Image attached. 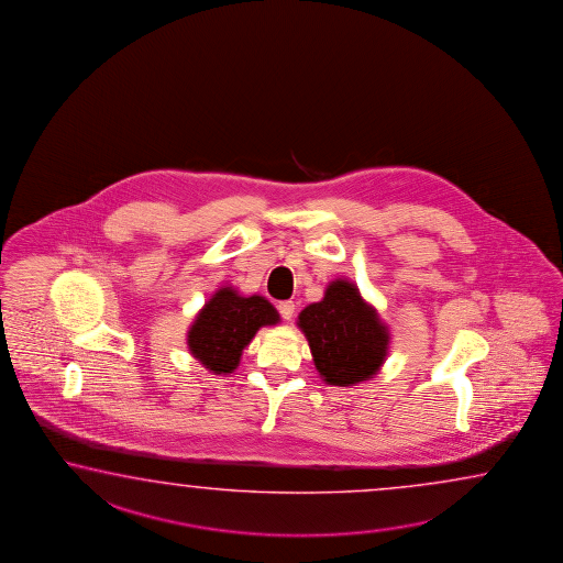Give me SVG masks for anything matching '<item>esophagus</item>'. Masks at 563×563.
I'll use <instances>...</instances> for the list:
<instances>
[{"mask_svg": "<svg viewBox=\"0 0 563 563\" xmlns=\"http://www.w3.org/2000/svg\"><path fill=\"white\" fill-rule=\"evenodd\" d=\"M278 312H280V317H283L285 321H290V319L295 317V302H292V300L278 302Z\"/></svg>", "mask_w": 563, "mask_h": 563, "instance_id": "1", "label": "esophagus"}]
</instances>
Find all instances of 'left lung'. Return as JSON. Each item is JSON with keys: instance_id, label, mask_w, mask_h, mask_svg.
<instances>
[{"instance_id": "obj_1", "label": "left lung", "mask_w": 563, "mask_h": 563, "mask_svg": "<svg viewBox=\"0 0 563 563\" xmlns=\"http://www.w3.org/2000/svg\"><path fill=\"white\" fill-rule=\"evenodd\" d=\"M297 324L321 379L334 387L373 379L387 358L389 329L351 280H333L321 302L300 310Z\"/></svg>"}]
</instances>
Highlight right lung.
I'll use <instances>...</instances> for the list:
<instances>
[{"label":"right lung","mask_w":563,"mask_h":563,"mask_svg":"<svg viewBox=\"0 0 563 563\" xmlns=\"http://www.w3.org/2000/svg\"><path fill=\"white\" fill-rule=\"evenodd\" d=\"M280 321L278 312L261 295L242 297L232 287H222L196 314L188 331V351L214 375H229L241 363L244 346L261 327Z\"/></svg>","instance_id":"right-lung-1"}]
</instances>
